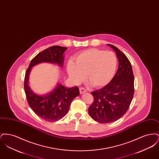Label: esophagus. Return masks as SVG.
Wrapping results in <instances>:
<instances>
[{"mask_svg":"<svg viewBox=\"0 0 159 159\" xmlns=\"http://www.w3.org/2000/svg\"><path fill=\"white\" fill-rule=\"evenodd\" d=\"M79 91H80V94H83L84 93H85V92H87V91H86L85 89L83 88H79Z\"/></svg>","mask_w":159,"mask_h":159,"instance_id":"obj_1","label":"esophagus"}]
</instances>
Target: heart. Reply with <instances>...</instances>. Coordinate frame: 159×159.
Returning a JSON list of instances; mask_svg holds the SVG:
<instances>
[{
	"label": "heart",
	"instance_id": "obj_1",
	"mask_svg": "<svg viewBox=\"0 0 159 159\" xmlns=\"http://www.w3.org/2000/svg\"><path fill=\"white\" fill-rule=\"evenodd\" d=\"M74 61L67 63L68 76L75 82H81L84 78L94 87H102L113 77L117 67V58L111 51L89 49L76 55Z\"/></svg>",
	"mask_w": 159,
	"mask_h": 159
}]
</instances>
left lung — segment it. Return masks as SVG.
<instances>
[{"label":"left lung","mask_w":159,"mask_h":159,"mask_svg":"<svg viewBox=\"0 0 159 159\" xmlns=\"http://www.w3.org/2000/svg\"><path fill=\"white\" fill-rule=\"evenodd\" d=\"M115 51L119 68L111 82L92 92L94 101L88 113L95 121L108 123L116 121L126 113L134 97V76L126 56L116 46L107 44Z\"/></svg>","instance_id":"8db88e82"}]
</instances>
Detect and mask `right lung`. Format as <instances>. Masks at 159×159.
I'll return each instance as SVG.
<instances>
[{"instance_id": "add662e5", "label": "right lung", "mask_w": 159, "mask_h": 159, "mask_svg": "<svg viewBox=\"0 0 159 159\" xmlns=\"http://www.w3.org/2000/svg\"><path fill=\"white\" fill-rule=\"evenodd\" d=\"M66 47L51 46L43 51L31 60L24 79V90L29 105L33 111L42 119L56 121L67 113L72 101L80 95L77 86L67 88L58 83L53 89L45 94L35 93L29 86V76L32 68L39 64L48 62L62 67Z\"/></svg>"}]
</instances>
